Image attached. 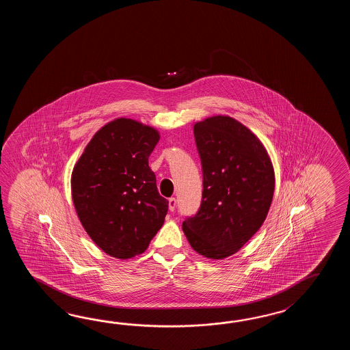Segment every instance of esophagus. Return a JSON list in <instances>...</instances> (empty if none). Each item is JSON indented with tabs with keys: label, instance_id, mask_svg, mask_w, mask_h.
<instances>
[{
	"label": "esophagus",
	"instance_id": "obj_1",
	"mask_svg": "<svg viewBox=\"0 0 350 350\" xmlns=\"http://www.w3.org/2000/svg\"><path fill=\"white\" fill-rule=\"evenodd\" d=\"M175 208H176V199H175V198H170V199H169V210L174 211Z\"/></svg>",
	"mask_w": 350,
	"mask_h": 350
}]
</instances>
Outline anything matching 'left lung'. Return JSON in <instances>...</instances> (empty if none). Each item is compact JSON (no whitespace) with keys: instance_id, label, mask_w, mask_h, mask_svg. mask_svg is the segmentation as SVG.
<instances>
[{"instance_id":"8db88e82","label":"left lung","mask_w":350,"mask_h":350,"mask_svg":"<svg viewBox=\"0 0 350 350\" xmlns=\"http://www.w3.org/2000/svg\"><path fill=\"white\" fill-rule=\"evenodd\" d=\"M193 136L202 169V199L183 230L196 253L224 259L260 229L274 195V169L260 140L230 116L196 122Z\"/></svg>"}]
</instances>
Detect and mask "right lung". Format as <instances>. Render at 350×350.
Masks as SVG:
<instances>
[{
	"mask_svg": "<svg viewBox=\"0 0 350 350\" xmlns=\"http://www.w3.org/2000/svg\"><path fill=\"white\" fill-rule=\"evenodd\" d=\"M160 135L135 120L101 127L71 175L77 216L90 238L118 259L142 254L164 224L169 201L157 187L149 157Z\"/></svg>",
	"mask_w": 350,
	"mask_h": 350,
	"instance_id": "right-lung-1",
	"label": "right lung"
}]
</instances>
